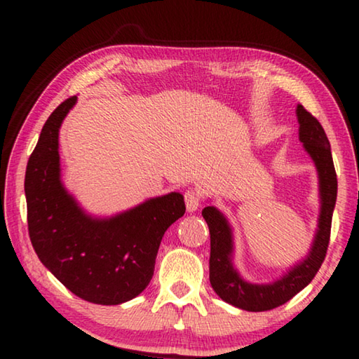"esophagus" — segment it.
<instances>
[{"instance_id":"esophagus-1","label":"esophagus","mask_w":359,"mask_h":359,"mask_svg":"<svg viewBox=\"0 0 359 359\" xmlns=\"http://www.w3.org/2000/svg\"><path fill=\"white\" fill-rule=\"evenodd\" d=\"M185 205H187V210L188 212H194L198 210L199 205H201V194H199V191L193 190V188H190V190L185 191Z\"/></svg>"}]
</instances>
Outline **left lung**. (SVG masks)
I'll return each mask as SVG.
<instances>
[{
  "mask_svg": "<svg viewBox=\"0 0 359 359\" xmlns=\"http://www.w3.org/2000/svg\"><path fill=\"white\" fill-rule=\"evenodd\" d=\"M296 114L299 120V139L311 154L320 175L321 214L309 257L291 267L280 280L271 285H253L242 280L231 263L233 239L226 218L212 205L203 209V217L210 231L209 278L212 288L224 302L248 312L272 311L306 288L323 264L330 245L332 210L337 198V175L332 163L331 145L323 126L307 109L297 106Z\"/></svg>",
  "mask_w": 359,
  "mask_h": 359,
  "instance_id": "1",
  "label": "left lung"
}]
</instances>
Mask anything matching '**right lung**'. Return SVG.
Returning a JSON list of instances; mask_svg holds the SVG:
<instances>
[{"label": "right lung", "instance_id": "1", "mask_svg": "<svg viewBox=\"0 0 359 359\" xmlns=\"http://www.w3.org/2000/svg\"><path fill=\"white\" fill-rule=\"evenodd\" d=\"M76 96L42 126L25 172L28 234L41 263L82 299L117 306L142 293L165 231L185 214L184 196L169 193L109 220L85 215L60 180L58 130Z\"/></svg>", "mask_w": 359, "mask_h": 359}]
</instances>
